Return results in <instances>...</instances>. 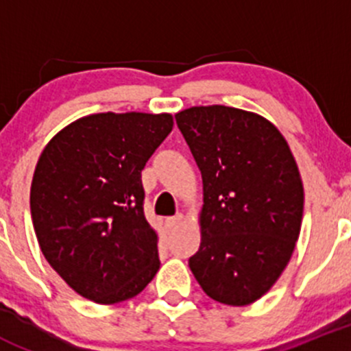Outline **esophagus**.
I'll return each mask as SVG.
<instances>
[{"label":"esophagus","instance_id":"obj_1","mask_svg":"<svg viewBox=\"0 0 351 351\" xmlns=\"http://www.w3.org/2000/svg\"><path fill=\"white\" fill-rule=\"evenodd\" d=\"M183 219H185L183 217V214H176L175 217L166 219V228H168V231H173V229L178 228V226L183 222Z\"/></svg>","mask_w":351,"mask_h":351}]
</instances>
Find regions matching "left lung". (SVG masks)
Returning a JSON list of instances; mask_svg holds the SVG:
<instances>
[{"mask_svg": "<svg viewBox=\"0 0 351 351\" xmlns=\"http://www.w3.org/2000/svg\"><path fill=\"white\" fill-rule=\"evenodd\" d=\"M175 119L204 183L202 241L190 270L210 299L247 306L278 280L299 239L297 162L280 130L258 113L208 105Z\"/></svg>", "mask_w": 351, "mask_h": 351, "instance_id": "1", "label": "left lung"}]
</instances>
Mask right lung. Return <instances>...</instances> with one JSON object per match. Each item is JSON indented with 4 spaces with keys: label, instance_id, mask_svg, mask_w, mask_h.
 Listing matches in <instances>:
<instances>
[{
    "label": "right lung",
    "instance_id": "right-lung-1",
    "mask_svg": "<svg viewBox=\"0 0 351 351\" xmlns=\"http://www.w3.org/2000/svg\"><path fill=\"white\" fill-rule=\"evenodd\" d=\"M171 129L169 113H93L42 151L30 189L35 236L49 265L84 299H132L159 270L141 171Z\"/></svg>",
    "mask_w": 351,
    "mask_h": 351
}]
</instances>
